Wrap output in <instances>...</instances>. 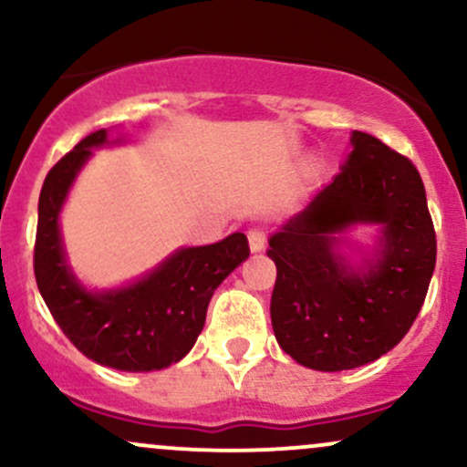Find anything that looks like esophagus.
Masks as SVG:
<instances>
[{
    "label": "esophagus",
    "instance_id": "34e87169",
    "mask_svg": "<svg viewBox=\"0 0 467 467\" xmlns=\"http://www.w3.org/2000/svg\"><path fill=\"white\" fill-rule=\"evenodd\" d=\"M248 244L252 252H261L265 248V233L261 228L248 230Z\"/></svg>",
    "mask_w": 467,
    "mask_h": 467
}]
</instances>
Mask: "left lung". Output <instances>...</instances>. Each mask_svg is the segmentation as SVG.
I'll list each match as a JSON object with an SVG mask.
<instances>
[{
  "label": "left lung",
  "instance_id": "8db88e82",
  "mask_svg": "<svg viewBox=\"0 0 467 467\" xmlns=\"http://www.w3.org/2000/svg\"><path fill=\"white\" fill-rule=\"evenodd\" d=\"M353 151L331 184L270 237L276 264L272 329L298 364L345 371L378 360L409 334L437 261V237L420 171L371 133L353 131ZM379 223L376 259L351 268L337 234Z\"/></svg>",
  "mask_w": 467,
  "mask_h": 467
}]
</instances>
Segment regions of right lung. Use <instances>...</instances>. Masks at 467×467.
<instances>
[{
    "mask_svg": "<svg viewBox=\"0 0 467 467\" xmlns=\"http://www.w3.org/2000/svg\"><path fill=\"white\" fill-rule=\"evenodd\" d=\"M103 144L105 130L89 133L46 175L35 241L36 285L63 334L89 360L118 371H160L192 349L219 283L250 256L248 239L234 233L219 244L182 248L133 285L88 292L66 264L58 213L80 166Z\"/></svg>",
    "mask_w": 467,
    "mask_h": 467,
    "instance_id": "obj_1",
    "label": "right lung"
}]
</instances>
